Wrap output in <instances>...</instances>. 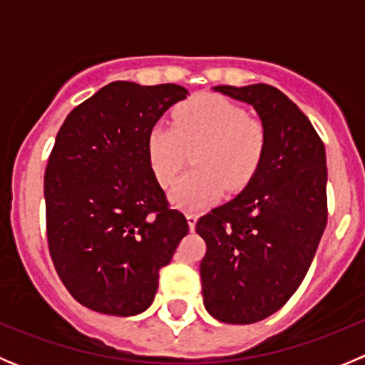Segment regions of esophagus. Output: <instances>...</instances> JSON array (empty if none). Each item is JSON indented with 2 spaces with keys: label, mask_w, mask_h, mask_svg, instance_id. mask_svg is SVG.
I'll list each match as a JSON object with an SVG mask.
<instances>
[{
  "label": "esophagus",
  "mask_w": 365,
  "mask_h": 365,
  "mask_svg": "<svg viewBox=\"0 0 365 365\" xmlns=\"http://www.w3.org/2000/svg\"><path fill=\"white\" fill-rule=\"evenodd\" d=\"M187 222H189L190 231H194V227H196V222H197V213H192V212L187 213Z\"/></svg>",
  "instance_id": "obj_1"
}]
</instances>
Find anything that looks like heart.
<instances>
[{"mask_svg":"<svg viewBox=\"0 0 365 365\" xmlns=\"http://www.w3.org/2000/svg\"><path fill=\"white\" fill-rule=\"evenodd\" d=\"M173 128L155 125L146 138V157L160 187L169 189L194 153L196 171L183 176L171 200L196 210L251 183L267 150V127L242 106L215 93H201L176 106Z\"/></svg>","mask_w":365,"mask_h":365,"instance_id":"1","label":"heart"}]
</instances>
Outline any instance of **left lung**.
I'll list each match as a JSON object with an SVG mask.
<instances>
[{
  "label": "left lung",
  "mask_w": 365,
  "mask_h": 365,
  "mask_svg": "<svg viewBox=\"0 0 365 365\" xmlns=\"http://www.w3.org/2000/svg\"><path fill=\"white\" fill-rule=\"evenodd\" d=\"M247 102L267 127L263 162L230 203L200 217L205 307L222 323L274 314L304 281L327 226V159L309 118L270 84L217 86Z\"/></svg>",
  "instance_id": "left-lung-1"
}]
</instances>
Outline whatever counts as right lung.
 <instances>
[{
  "label": "right lung",
  "mask_w": 365,
  "mask_h": 365,
  "mask_svg": "<svg viewBox=\"0 0 365 365\" xmlns=\"http://www.w3.org/2000/svg\"><path fill=\"white\" fill-rule=\"evenodd\" d=\"M189 91L114 81L72 109L43 175L47 244L68 293L91 311H146L189 233L150 169L146 138Z\"/></svg>",
  "instance_id": "right-lung-1"
}]
</instances>
